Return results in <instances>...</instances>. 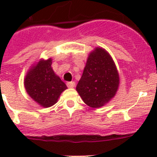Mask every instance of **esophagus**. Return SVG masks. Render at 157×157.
Returning a JSON list of instances; mask_svg holds the SVG:
<instances>
[{"label": "esophagus", "mask_w": 157, "mask_h": 157, "mask_svg": "<svg viewBox=\"0 0 157 157\" xmlns=\"http://www.w3.org/2000/svg\"><path fill=\"white\" fill-rule=\"evenodd\" d=\"M67 86L68 88H73V87L75 86V82H67Z\"/></svg>", "instance_id": "34e87169"}]
</instances>
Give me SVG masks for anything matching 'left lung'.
I'll return each instance as SVG.
<instances>
[{"mask_svg":"<svg viewBox=\"0 0 157 157\" xmlns=\"http://www.w3.org/2000/svg\"><path fill=\"white\" fill-rule=\"evenodd\" d=\"M119 84L120 77L113 59L105 49L97 47L89 55L76 90L85 104L98 109L114 98Z\"/></svg>","mask_w":157,"mask_h":157,"instance_id":"left-lung-1","label":"left lung"}]
</instances>
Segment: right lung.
I'll return each mask as SVG.
<instances>
[{"instance_id": "obj_1", "label": "right lung", "mask_w": 157, "mask_h": 157, "mask_svg": "<svg viewBox=\"0 0 157 157\" xmlns=\"http://www.w3.org/2000/svg\"><path fill=\"white\" fill-rule=\"evenodd\" d=\"M52 59H41L27 72L24 86L30 98L44 108L52 106L59 95L67 89L65 83L54 73Z\"/></svg>"}]
</instances>
